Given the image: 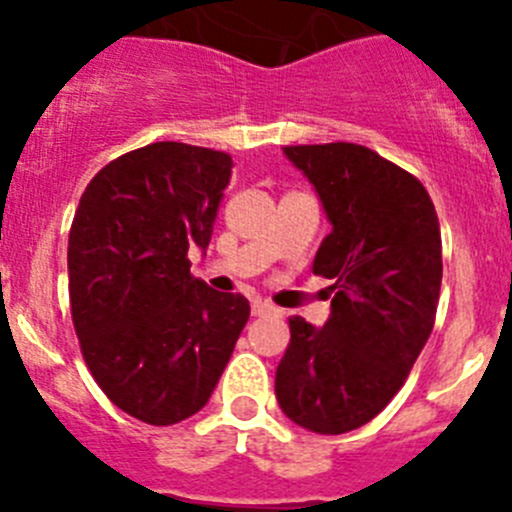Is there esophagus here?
Masks as SVG:
<instances>
[{
	"mask_svg": "<svg viewBox=\"0 0 512 512\" xmlns=\"http://www.w3.org/2000/svg\"><path fill=\"white\" fill-rule=\"evenodd\" d=\"M251 310H253V315H271V312H277V307L269 305V302H264V300H253Z\"/></svg>",
	"mask_w": 512,
	"mask_h": 512,
	"instance_id": "1",
	"label": "esophagus"
}]
</instances>
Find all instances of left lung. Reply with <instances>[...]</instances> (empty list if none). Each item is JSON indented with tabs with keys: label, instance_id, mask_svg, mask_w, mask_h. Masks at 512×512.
<instances>
[{
	"label": "left lung",
	"instance_id": "8db88e82",
	"mask_svg": "<svg viewBox=\"0 0 512 512\" xmlns=\"http://www.w3.org/2000/svg\"><path fill=\"white\" fill-rule=\"evenodd\" d=\"M328 215L312 274L333 279L323 328L289 318L277 400L312 433H348L400 392L436 323L441 228L423 184L356 143L287 146Z\"/></svg>",
	"mask_w": 512,
	"mask_h": 512
}]
</instances>
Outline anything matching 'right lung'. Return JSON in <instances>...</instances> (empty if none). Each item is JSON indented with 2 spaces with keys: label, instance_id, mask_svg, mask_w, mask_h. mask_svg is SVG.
Returning a JSON list of instances; mask_svg holds the SVG:
<instances>
[{
  "label": "right lung",
  "instance_id": "obj_1",
  "mask_svg": "<svg viewBox=\"0 0 512 512\" xmlns=\"http://www.w3.org/2000/svg\"><path fill=\"white\" fill-rule=\"evenodd\" d=\"M233 158L151 143L99 169L69 233L71 318L94 382L122 413L171 425L202 410L251 307L192 277Z\"/></svg>",
  "mask_w": 512,
  "mask_h": 512
}]
</instances>
